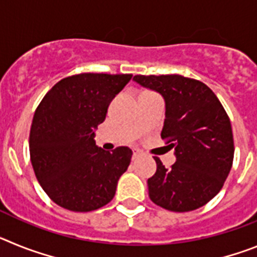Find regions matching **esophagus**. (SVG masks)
Instances as JSON below:
<instances>
[{
  "label": "esophagus",
  "mask_w": 257,
  "mask_h": 257,
  "mask_svg": "<svg viewBox=\"0 0 257 257\" xmlns=\"http://www.w3.org/2000/svg\"><path fill=\"white\" fill-rule=\"evenodd\" d=\"M139 156H140V152L139 151H134L133 152V160H136V158H139Z\"/></svg>",
  "instance_id": "34e87169"
}]
</instances>
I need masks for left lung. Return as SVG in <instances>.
Returning <instances> with one entry per match:
<instances>
[{
  "label": "left lung",
  "mask_w": 257,
  "mask_h": 257,
  "mask_svg": "<svg viewBox=\"0 0 257 257\" xmlns=\"http://www.w3.org/2000/svg\"><path fill=\"white\" fill-rule=\"evenodd\" d=\"M134 81L162 95L166 112L161 138L176 157L170 169L154 157L157 171L148 179L149 198L174 212L205 206L220 192L233 165L234 143L225 109L197 79L138 74Z\"/></svg>",
  "instance_id": "left-lung-1"
}]
</instances>
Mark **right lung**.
I'll use <instances>...</instances> for the list:
<instances>
[{"instance_id":"right-lung-1","label":"right lung","mask_w":257,"mask_h":257,"mask_svg":"<svg viewBox=\"0 0 257 257\" xmlns=\"http://www.w3.org/2000/svg\"><path fill=\"white\" fill-rule=\"evenodd\" d=\"M133 74L81 73L59 81L32 121L29 153L36 178L60 207L88 212L112 201L133 151L99 148L95 131Z\"/></svg>"}]
</instances>
